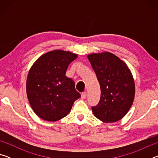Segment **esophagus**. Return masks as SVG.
Instances as JSON below:
<instances>
[{"label":"esophagus","instance_id":"obj_1","mask_svg":"<svg viewBox=\"0 0 158 158\" xmlns=\"http://www.w3.org/2000/svg\"><path fill=\"white\" fill-rule=\"evenodd\" d=\"M85 98H86V92H83L81 93V98L85 99Z\"/></svg>","mask_w":158,"mask_h":158}]
</instances>
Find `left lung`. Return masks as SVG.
Instances as JSON below:
<instances>
[{"instance_id":"obj_1","label":"left lung","mask_w":158,"mask_h":158,"mask_svg":"<svg viewBox=\"0 0 158 158\" xmlns=\"http://www.w3.org/2000/svg\"><path fill=\"white\" fill-rule=\"evenodd\" d=\"M100 83V100L91 106L94 116L105 123L119 121L129 111L135 93L134 79L126 64L109 52L88 56Z\"/></svg>"}]
</instances>
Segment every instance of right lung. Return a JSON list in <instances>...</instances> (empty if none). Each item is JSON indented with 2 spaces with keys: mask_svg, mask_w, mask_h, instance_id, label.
Returning a JSON list of instances; mask_svg holds the SVG:
<instances>
[{
  "mask_svg": "<svg viewBox=\"0 0 158 158\" xmlns=\"http://www.w3.org/2000/svg\"><path fill=\"white\" fill-rule=\"evenodd\" d=\"M77 55L54 50L42 55L29 71L26 92L32 109L47 121H57L70 111L74 101L81 97L75 84L65 76L66 70Z\"/></svg>",
  "mask_w": 158,
  "mask_h": 158,
  "instance_id": "right-lung-1",
  "label": "right lung"
}]
</instances>
